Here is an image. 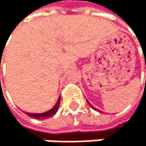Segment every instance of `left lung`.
Listing matches in <instances>:
<instances>
[{
    "instance_id": "1",
    "label": "left lung",
    "mask_w": 146,
    "mask_h": 146,
    "mask_svg": "<svg viewBox=\"0 0 146 146\" xmlns=\"http://www.w3.org/2000/svg\"><path fill=\"white\" fill-rule=\"evenodd\" d=\"M145 69H146V62H145ZM87 102H88V101H87ZM88 104H89L90 105V104L89 102H88ZM90 106H91V108H93V106H92V105H90ZM93 109H94V110H96V109H95V108H93Z\"/></svg>"
}]
</instances>
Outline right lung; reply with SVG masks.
Segmentation results:
<instances>
[{
	"label": "right lung",
	"mask_w": 146,
	"mask_h": 146,
	"mask_svg": "<svg viewBox=\"0 0 146 146\" xmlns=\"http://www.w3.org/2000/svg\"><path fill=\"white\" fill-rule=\"evenodd\" d=\"M60 97L56 104V105L51 109V110H49L48 111H46V112H43V113H29V112H26V114L29 117H32L34 118H36V119H42V118H48V117H53L57 110H58V108H59V105H60Z\"/></svg>",
	"instance_id": "add662e5"
}]
</instances>
